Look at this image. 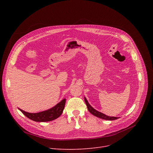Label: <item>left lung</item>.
<instances>
[{"label": "left lung", "instance_id": "8db88e82", "mask_svg": "<svg viewBox=\"0 0 153 153\" xmlns=\"http://www.w3.org/2000/svg\"><path fill=\"white\" fill-rule=\"evenodd\" d=\"M85 103L87 105V109L89 111L90 113L91 114H92L93 115L97 117L98 118H102V119H103V120H116L117 119V117H109V116H107L105 114H102V112H100L97 110H96L95 109H94L90 104L89 103V102H87V100H85Z\"/></svg>", "mask_w": 153, "mask_h": 153}]
</instances>
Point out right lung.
Segmentation results:
<instances>
[{
  "label": "right lung",
  "mask_w": 153,
  "mask_h": 153,
  "mask_svg": "<svg viewBox=\"0 0 153 153\" xmlns=\"http://www.w3.org/2000/svg\"><path fill=\"white\" fill-rule=\"evenodd\" d=\"M65 103L66 99H64L53 108L38 113H28L22 110H20V111L27 117L33 121L37 122H50L61 116L65 106Z\"/></svg>",
  "instance_id": "1"
}]
</instances>
